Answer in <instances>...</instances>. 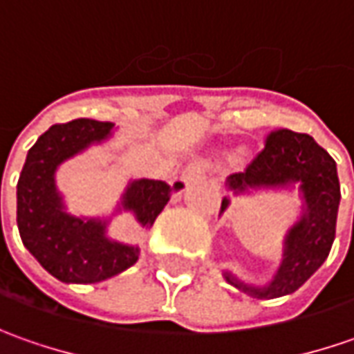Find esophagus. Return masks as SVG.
<instances>
[{
    "label": "esophagus",
    "mask_w": 354,
    "mask_h": 354,
    "mask_svg": "<svg viewBox=\"0 0 354 354\" xmlns=\"http://www.w3.org/2000/svg\"><path fill=\"white\" fill-rule=\"evenodd\" d=\"M207 173V165L203 161H193L191 165H187V169L183 171V181L185 183H191V181H197L203 179Z\"/></svg>",
    "instance_id": "esophagus-1"
}]
</instances>
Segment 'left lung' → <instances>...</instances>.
<instances>
[{
	"label": "left lung",
	"mask_w": 354,
	"mask_h": 354,
	"mask_svg": "<svg viewBox=\"0 0 354 354\" xmlns=\"http://www.w3.org/2000/svg\"><path fill=\"white\" fill-rule=\"evenodd\" d=\"M301 183L307 203L306 216L293 226L286 258L276 279L262 290L238 283L226 276L238 290L258 299L281 297L299 290L313 272L329 256L337 228V211L341 201V187L337 177L335 159L307 133L288 128L272 129L264 138V149L252 157L240 173H232L228 185L232 189L244 187H278L286 183ZM228 201H223L226 209Z\"/></svg>",
	"instance_id": "left-lung-1"
}]
</instances>
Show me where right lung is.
Wrapping results in <instances>:
<instances>
[{
  "label": "right lung",
  "mask_w": 354,
  "mask_h": 354,
  "mask_svg": "<svg viewBox=\"0 0 354 354\" xmlns=\"http://www.w3.org/2000/svg\"><path fill=\"white\" fill-rule=\"evenodd\" d=\"M112 124L78 118L55 124L29 149L17 183V226L23 244L64 283H96L128 270L140 258V248L104 236L102 223L80 221L62 211L55 191V169L66 157L108 136ZM183 185L175 183V189ZM171 187L163 181L140 179L126 193V207L143 226H151L169 201Z\"/></svg>",
  "instance_id": "1"
}]
</instances>
